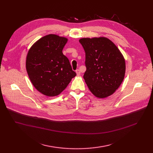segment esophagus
Returning <instances> with one entry per match:
<instances>
[{"label": "esophagus", "instance_id": "esophagus-1", "mask_svg": "<svg viewBox=\"0 0 153 153\" xmlns=\"http://www.w3.org/2000/svg\"><path fill=\"white\" fill-rule=\"evenodd\" d=\"M76 74H77V75H78V76H79V75H80V74H81V72H80V70H78V69H77V70H76Z\"/></svg>", "mask_w": 153, "mask_h": 153}]
</instances>
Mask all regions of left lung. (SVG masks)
I'll return each mask as SVG.
<instances>
[{
  "label": "left lung",
  "mask_w": 153,
  "mask_h": 153,
  "mask_svg": "<svg viewBox=\"0 0 153 153\" xmlns=\"http://www.w3.org/2000/svg\"><path fill=\"white\" fill-rule=\"evenodd\" d=\"M85 52L83 78L90 91L99 98L113 94L125 78L124 56L114 43L100 37L79 40Z\"/></svg>",
  "instance_id": "8db88e82"
}]
</instances>
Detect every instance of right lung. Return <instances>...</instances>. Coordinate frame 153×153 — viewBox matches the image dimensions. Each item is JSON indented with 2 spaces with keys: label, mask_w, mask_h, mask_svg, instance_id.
<instances>
[{
  "label": "right lung",
  "mask_w": 153,
  "mask_h": 153,
  "mask_svg": "<svg viewBox=\"0 0 153 153\" xmlns=\"http://www.w3.org/2000/svg\"><path fill=\"white\" fill-rule=\"evenodd\" d=\"M67 41L65 37L49 34L33 43L28 52V77L35 88L45 96L59 95L76 75L62 53Z\"/></svg>",
  "instance_id": "obj_1"
}]
</instances>
